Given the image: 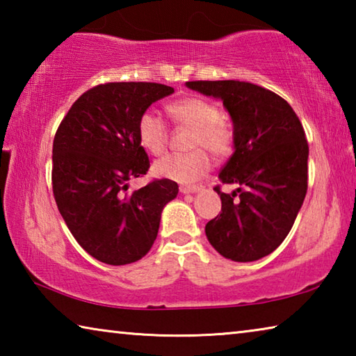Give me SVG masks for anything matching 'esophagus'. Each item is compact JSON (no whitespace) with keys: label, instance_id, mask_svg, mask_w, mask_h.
Segmentation results:
<instances>
[{"label":"esophagus","instance_id":"34e87169","mask_svg":"<svg viewBox=\"0 0 356 356\" xmlns=\"http://www.w3.org/2000/svg\"><path fill=\"white\" fill-rule=\"evenodd\" d=\"M200 190H201V186H197V185H193V186L182 185V186H180V193H184V195H188V193H196Z\"/></svg>","mask_w":356,"mask_h":356}]
</instances>
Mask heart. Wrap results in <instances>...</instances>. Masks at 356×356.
I'll return each mask as SVG.
<instances>
[{
	"instance_id": "heart-1",
	"label": "heart",
	"mask_w": 356,
	"mask_h": 356,
	"mask_svg": "<svg viewBox=\"0 0 356 356\" xmlns=\"http://www.w3.org/2000/svg\"><path fill=\"white\" fill-rule=\"evenodd\" d=\"M166 111L177 124L193 130L185 155H166L154 165L156 176L176 182H195L210 170V155L222 160L234 149V131L221 119L220 108L201 97H185L171 102ZM138 136L144 149L150 154L161 155L168 146V129L163 119L152 113H144L138 120Z\"/></svg>"
}]
</instances>
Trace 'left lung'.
Here are the masks:
<instances>
[{
	"label": "left lung",
	"mask_w": 356,
	"mask_h": 356,
	"mask_svg": "<svg viewBox=\"0 0 356 356\" xmlns=\"http://www.w3.org/2000/svg\"><path fill=\"white\" fill-rule=\"evenodd\" d=\"M193 91L222 100L234 124V154L220 172L237 185L221 197V212L206 225L210 245L236 262L257 261L287 237L308 190L309 147L292 106L257 84L186 81Z\"/></svg>",
	"instance_id": "obj_1"
}]
</instances>
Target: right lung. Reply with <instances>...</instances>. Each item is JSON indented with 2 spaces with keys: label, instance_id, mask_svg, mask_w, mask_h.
<instances>
[{
  "label": "right lung",
  "instance_id": "right-lung-1",
  "mask_svg": "<svg viewBox=\"0 0 356 356\" xmlns=\"http://www.w3.org/2000/svg\"><path fill=\"white\" fill-rule=\"evenodd\" d=\"M174 92L160 83H105L75 100L53 141L51 185L59 213L81 248L97 261L125 265L152 248L161 210L177 196L170 179L134 193L129 180L150 161L138 120L154 102Z\"/></svg>",
  "mask_w": 356,
  "mask_h": 356
}]
</instances>
